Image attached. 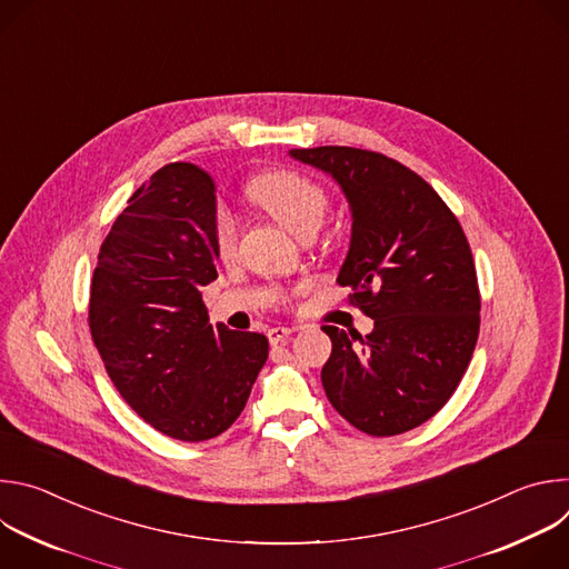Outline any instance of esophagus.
<instances>
[{
    "instance_id": "esophagus-1",
    "label": "esophagus",
    "mask_w": 569,
    "mask_h": 569,
    "mask_svg": "<svg viewBox=\"0 0 569 569\" xmlns=\"http://www.w3.org/2000/svg\"><path fill=\"white\" fill-rule=\"evenodd\" d=\"M295 333V329H288V327H274V329H270L268 331V340H270V345H279V342H283L286 338H290Z\"/></svg>"
}]
</instances>
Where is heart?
<instances>
[{
	"label": "heart",
	"instance_id": "heart-1",
	"mask_svg": "<svg viewBox=\"0 0 569 569\" xmlns=\"http://www.w3.org/2000/svg\"><path fill=\"white\" fill-rule=\"evenodd\" d=\"M250 196L295 236L317 229L329 204L327 193L319 184L292 171H272L259 176L250 184ZM236 233V218L227 209H218L213 222V242L220 257L233 254Z\"/></svg>",
	"mask_w": 569,
	"mask_h": 569
}]
</instances>
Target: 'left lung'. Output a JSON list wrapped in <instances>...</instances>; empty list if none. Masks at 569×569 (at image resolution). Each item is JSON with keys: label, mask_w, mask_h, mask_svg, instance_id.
I'll return each mask as SVG.
<instances>
[{"label": "left lung", "mask_w": 569, "mask_h": 569, "mask_svg": "<svg viewBox=\"0 0 569 569\" xmlns=\"http://www.w3.org/2000/svg\"><path fill=\"white\" fill-rule=\"evenodd\" d=\"M290 157L340 184L353 224L338 283L373 319L365 338L321 327L333 342L323 391L371 437L408 432L448 402L477 345L481 303L466 233L439 193L396 159L349 146Z\"/></svg>", "instance_id": "8db88e82"}]
</instances>
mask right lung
<instances>
[{"label": "right lung", "instance_id": "add662e5", "mask_svg": "<svg viewBox=\"0 0 569 569\" xmlns=\"http://www.w3.org/2000/svg\"><path fill=\"white\" fill-rule=\"evenodd\" d=\"M216 184L176 161L141 184L106 236L90 331L121 398L180 441L222 435L268 360L261 333L211 327L202 288L218 279Z\"/></svg>", "mask_w": 569, "mask_h": 569}]
</instances>
